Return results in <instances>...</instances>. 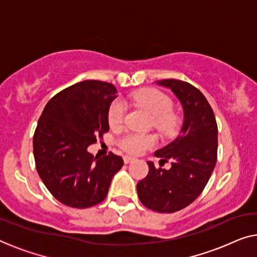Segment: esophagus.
<instances>
[{
  "label": "esophagus",
  "mask_w": 257,
  "mask_h": 257,
  "mask_svg": "<svg viewBox=\"0 0 257 257\" xmlns=\"http://www.w3.org/2000/svg\"><path fill=\"white\" fill-rule=\"evenodd\" d=\"M134 160H135V158H133V157H129V156H124L123 157L124 164H130V163H133Z\"/></svg>",
  "instance_id": "esophagus-1"
}]
</instances>
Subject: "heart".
<instances>
[{
    "instance_id": "1",
    "label": "heart",
    "mask_w": 257,
    "mask_h": 257,
    "mask_svg": "<svg viewBox=\"0 0 257 257\" xmlns=\"http://www.w3.org/2000/svg\"><path fill=\"white\" fill-rule=\"evenodd\" d=\"M132 101L142 108L147 109L156 117V127L163 133H170L177 123V118L172 113V100L156 89H143L132 95ZM125 115V105L123 101L115 100L109 106L108 123L112 128H117L123 123ZM118 147L132 155H139L156 144V139L152 135L142 134H127L117 141Z\"/></svg>"
}]
</instances>
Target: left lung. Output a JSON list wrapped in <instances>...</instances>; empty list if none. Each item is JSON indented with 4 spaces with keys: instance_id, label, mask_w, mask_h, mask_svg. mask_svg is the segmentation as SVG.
<instances>
[{
    "instance_id": "obj_1",
    "label": "left lung",
    "mask_w": 257,
    "mask_h": 257,
    "mask_svg": "<svg viewBox=\"0 0 257 257\" xmlns=\"http://www.w3.org/2000/svg\"><path fill=\"white\" fill-rule=\"evenodd\" d=\"M156 83L178 98L183 123L177 139L155 152L164 162L171 160V168H156L148 162L149 173L137 183V195L147 208L171 213L193 203L208 183L217 162L218 128L211 106L200 90L178 79Z\"/></svg>"
}]
</instances>
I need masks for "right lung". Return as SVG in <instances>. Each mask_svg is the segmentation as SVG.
<instances>
[{"mask_svg":"<svg viewBox=\"0 0 257 257\" xmlns=\"http://www.w3.org/2000/svg\"><path fill=\"white\" fill-rule=\"evenodd\" d=\"M115 86L84 80L47 102L33 136V155L40 179L57 201L71 208H90L105 200L123 159L110 152L97 158L87 151L109 130L108 109Z\"/></svg>","mask_w":257,"mask_h":257,"instance_id":"1","label":"right lung"}]
</instances>
